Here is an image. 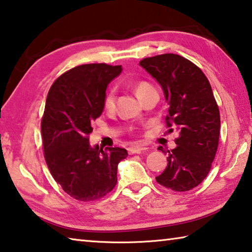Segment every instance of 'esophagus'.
Segmentation results:
<instances>
[{"label":"esophagus","instance_id":"esophagus-1","mask_svg":"<svg viewBox=\"0 0 252 252\" xmlns=\"http://www.w3.org/2000/svg\"><path fill=\"white\" fill-rule=\"evenodd\" d=\"M147 148L146 147H141V146H134V147H130L127 149L130 155H134V153H141L142 151H146Z\"/></svg>","mask_w":252,"mask_h":252}]
</instances>
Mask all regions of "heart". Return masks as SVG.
I'll list each match as a JSON object with an SVG mask.
<instances>
[{"label": "heart", "instance_id": "heart-1", "mask_svg": "<svg viewBox=\"0 0 252 252\" xmlns=\"http://www.w3.org/2000/svg\"><path fill=\"white\" fill-rule=\"evenodd\" d=\"M152 89V85L150 83L146 82V81H138L135 83V92L138 96H141L144 92ZM116 90L114 89H110L106 91V93L103 96V109L105 111H112L116 106Z\"/></svg>", "mask_w": 252, "mask_h": 252}]
</instances>
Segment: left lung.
I'll return each instance as SVG.
<instances>
[{
  "label": "left lung",
  "instance_id": "1",
  "mask_svg": "<svg viewBox=\"0 0 252 252\" xmlns=\"http://www.w3.org/2000/svg\"><path fill=\"white\" fill-rule=\"evenodd\" d=\"M140 65L163 89L169 104L165 123L170 132L179 131L177 147L167 151V168L156 180L178 192L189 191L206 179L218 150L220 112L210 82L200 67L178 54L146 58Z\"/></svg>",
  "mask_w": 252,
  "mask_h": 252
}]
</instances>
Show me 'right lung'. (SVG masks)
Returning <instances> with one entry per match:
<instances>
[{
  "label": "right lung",
  "instance_id": "add662e5",
  "mask_svg": "<svg viewBox=\"0 0 252 252\" xmlns=\"http://www.w3.org/2000/svg\"><path fill=\"white\" fill-rule=\"evenodd\" d=\"M121 65L91 63L75 66L54 81L41 121L44 159L64 192L79 201H94L113 190L122 148H92L91 123L103 111L108 84Z\"/></svg>",
  "mask_w": 252,
  "mask_h": 252
}]
</instances>
